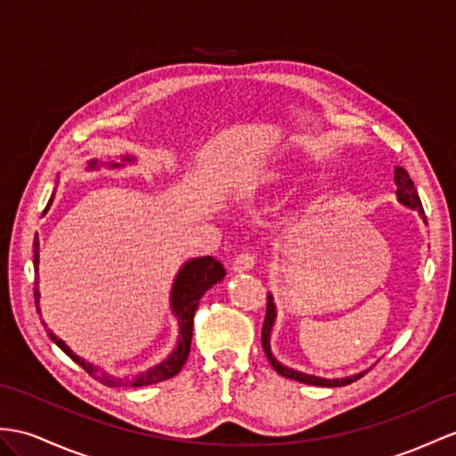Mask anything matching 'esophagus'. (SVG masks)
Segmentation results:
<instances>
[{"mask_svg": "<svg viewBox=\"0 0 456 456\" xmlns=\"http://www.w3.org/2000/svg\"><path fill=\"white\" fill-rule=\"evenodd\" d=\"M255 261H257V253L251 251V249H246L241 251L238 257L234 259V263H232V269H234V273H243V271H251L255 266Z\"/></svg>", "mask_w": 456, "mask_h": 456, "instance_id": "esophagus-1", "label": "esophagus"}]
</instances>
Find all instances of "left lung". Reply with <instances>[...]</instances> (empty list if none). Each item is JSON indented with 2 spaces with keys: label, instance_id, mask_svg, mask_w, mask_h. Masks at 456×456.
<instances>
[{
  "label": "left lung",
  "instance_id": "obj_1",
  "mask_svg": "<svg viewBox=\"0 0 456 456\" xmlns=\"http://www.w3.org/2000/svg\"><path fill=\"white\" fill-rule=\"evenodd\" d=\"M395 183H396L398 201L404 203L410 208H416L418 213H419V216L426 220L424 207H421V201H419V197H418L414 182L410 180L408 172L404 168H401V166H396V168H395ZM274 315H276V312H274L273 296H269V297H266V315H265V323H263V330H261V342H263V350L266 354V358H269V362H271V365H273L276 373H281L282 377H286V379H294V381H299V383L317 385V387H342V385H350L354 381H358L360 377H363L365 371L358 373V375H352V377H344V379H323V377L305 375V373L294 371L290 368H284V365L276 362L273 358V354H271L269 337H271V329H273V323H274Z\"/></svg>",
  "mask_w": 456,
  "mask_h": 456
}]
</instances>
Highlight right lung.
I'll use <instances>...</instances> for the list:
<instances>
[{
  "label": "right lung",
  "instance_id": "add662e5",
  "mask_svg": "<svg viewBox=\"0 0 456 456\" xmlns=\"http://www.w3.org/2000/svg\"><path fill=\"white\" fill-rule=\"evenodd\" d=\"M133 162L131 157L124 159ZM96 160L88 162V168H94ZM118 166V164H112ZM52 203V199H50ZM48 203V205H50ZM48 208V207H46ZM38 238H35V273H38ZM226 276L224 266H222L220 261H216L215 257H199L193 261H187L183 265V269L180 271V274L175 276V282L172 288V312L177 317V323H180V340H177V346L172 352V356L168 360H164L162 363L154 365L149 371H144L137 377H133L129 379L131 387H142V385H154V383H160L166 379H172L174 375L180 373V370L183 368V363L187 362V356H190V350H191V337H193V317H195V309L199 305V299L203 297V294L208 290V288H213L216 282H220L222 279ZM35 304L37 309L40 314V307H38V281L35 282ZM46 327V325H44ZM46 332L50 335V338L58 344V346L68 354V356L81 365V368L88 373L93 375L96 381H100L106 387H119L124 385V379H119V377L114 375H108L106 371L94 368L88 362L81 360L79 356H75V354L65 346V342L61 338H58L53 335L50 329H46Z\"/></svg>",
  "mask_w": 456,
  "mask_h": 456
}]
</instances>
